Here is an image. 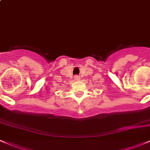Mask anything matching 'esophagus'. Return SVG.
<instances>
[{
    "label": "esophagus",
    "instance_id": "34e87169",
    "mask_svg": "<svg viewBox=\"0 0 150 150\" xmlns=\"http://www.w3.org/2000/svg\"><path fill=\"white\" fill-rule=\"evenodd\" d=\"M75 78L76 80H80V79H81V76H78V75H76V76L75 77Z\"/></svg>",
    "mask_w": 150,
    "mask_h": 150
}]
</instances>
